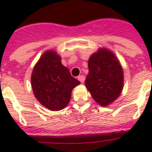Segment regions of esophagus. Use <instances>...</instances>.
I'll return each mask as SVG.
<instances>
[{"label":"esophagus","mask_w":152,"mask_h":152,"mask_svg":"<svg viewBox=\"0 0 152 152\" xmlns=\"http://www.w3.org/2000/svg\"><path fill=\"white\" fill-rule=\"evenodd\" d=\"M78 80L80 81V83H83L84 80H85V76H83V75H81V76H78Z\"/></svg>","instance_id":"1"}]
</instances>
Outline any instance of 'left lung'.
Wrapping results in <instances>:
<instances>
[{
    "instance_id": "left-lung-1",
    "label": "left lung",
    "mask_w": 152,
    "mask_h": 152,
    "mask_svg": "<svg viewBox=\"0 0 152 152\" xmlns=\"http://www.w3.org/2000/svg\"><path fill=\"white\" fill-rule=\"evenodd\" d=\"M88 69L86 88L100 106H109L119 97L124 85V74L119 60L113 52L100 48L88 60Z\"/></svg>"
}]
</instances>
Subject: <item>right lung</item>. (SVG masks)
Listing matches in <instances>:
<instances>
[{"mask_svg": "<svg viewBox=\"0 0 152 152\" xmlns=\"http://www.w3.org/2000/svg\"><path fill=\"white\" fill-rule=\"evenodd\" d=\"M80 83L61 64V56L54 50L44 53L32 71L31 87L34 96L50 110L65 108L71 99L72 91Z\"/></svg>", "mask_w": 152, "mask_h": 152, "instance_id": "add662e5", "label": "right lung"}]
</instances>
